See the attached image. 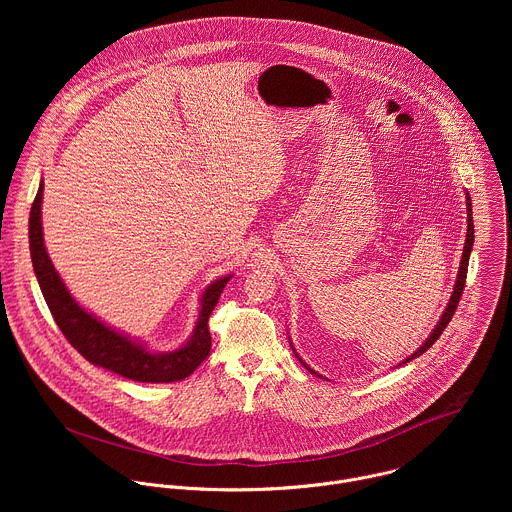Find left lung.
I'll use <instances>...</instances> for the list:
<instances>
[{
	"label": "left lung",
	"instance_id": "obj_1",
	"mask_svg": "<svg viewBox=\"0 0 512 512\" xmlns=\"http://www.w3.org/2000/svg\"><path fill=\"white\" fill-rule=\"evenodd\" d=\"M472 245H474V221H472V202H470V196H468V235H466V247H464V255H462V263H460V271H458V281H456V287H454V294H452V298H450V304H448V308H446L442 320L437 322V326H435V330L431 332V336H429V338L423 342V346H421L415 354H411L405 362L417 358V356L423 354L427 348H431V346L435 344V340L442 336V332L446 330V326L450 324V320L454 318L456 308H458V304H460V298H462V294H464V287H466V275H468V261H470ZM302 364H304V367H306L310 373H314L304 360H302ZM314 375H316V373H314Z\"/></svg>",
	"mask_w": 512,
	"mask_h": 512
}]
</instances>
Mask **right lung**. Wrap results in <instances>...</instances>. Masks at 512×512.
Wrapping results in <instances>:
<instances>
[{"mask_svg":"<svg viewBox=\"0 0 512 512\" xmlns=\"http://www.w3.org/2000/svg\"><path fill=\"white\" fill-rule=\"evenodd\" d=\"M42 184L32 202L30 210V255L32 265L48 304V310L70 342L89 362L113 371L121 377L139 383H174L190 377L200 364L208 358L210 352V330L208 318L218 304L229 277L214 281L202 296V310L198 316V324L192 340L170 354H152L129 338L113 332L103 326L97 318L87 314L79 304L70 298L64 283L60 281L50 257L44 249L42 239V223H40V204H42Z\"/></svg>","mask_w":512,"mask_h":512,"instance_id":"obj_1","label":"right lung"}]
</instances>
